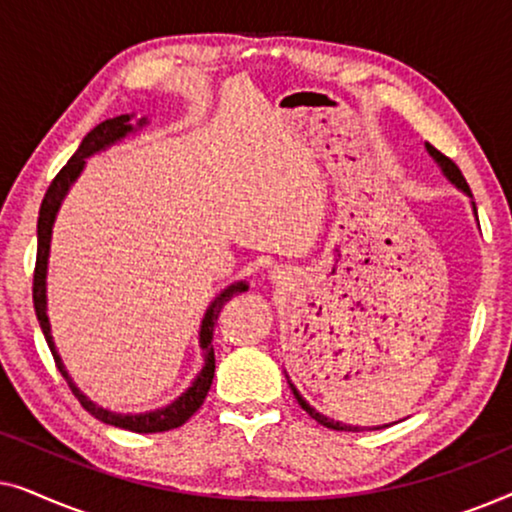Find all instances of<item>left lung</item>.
Returning <instances> with one entry per match:
<instances>
[{"label": "left lung", "instance_id": "8db88e82", "mask_svg": "<svg viewBox=\"0 0 512 512\" xmlns=\"http://www.w3.org/2000/svg\"><path fill=\"white\" fill-rule=\"evenodd\" d=\"M426 146V151H429V156L436 160V165L440 167V172L445 174V179L450 181V184H454L459 188L461 193L464 195H468V198H471V207H473V214H475V219H478V209H475V202H473V195H471V188H468V184H466V179H464V174L459 172V167L452 163L450 158L447 156H443V153H440L438 149H433V146L426 142L424 144ZM286 380H289V375H286ZM289 387H291V391H293V396H296V401L300 403V408H303L307 415H310L312 419H317V422L321 424V426H326V429H333V431H363L366 429V426H349V424H342V422H335V419H331V417H326L324 412H319L317 408H312L310 403L305 401L303 398V394H300V391L296 389V384H293L291 380H289ZM384 426H389V424H384ZM384 426H373V429H384Z\"/></svg>", "mask_w": 512, "mask_h": 512}]
</instances>
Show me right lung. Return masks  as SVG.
Returning a JSON list of instances; mask_svg holds the SVG:
<instances>
[{
    "label": "right lung",
    "instance_id": "right-lung-1",
    "mask_svg": "<svg viewBox=\"0 0 512 512\" xmlns=\"http://www.w3.org/2000/svg\"><path fill=\"white\" fill-rule=\"evenodd\" d=\"M149 125V116L137 118L135 114H121L116 118H107L100 125H95L93 130L83 137V142L72 158L67 160V165L58 172V177L53 179V184L48 186V191L44 195V202H41L39 209V221H37V268H34V286H32V300H34V312H37L39 326L44 331V338L51 347V354L55 359V366L65 377L69 389L74 391V396L79 398V403L86 408L90 415L100 422L109 424V426H118V429L125 431H135V433H160V431H170L177 429L184 422L191 419L195 410L200 408L202 401H205L209 387H212L214 380V321L219 317L221 307L228 303L235 293H244L249 289V284L240 279V282L230 284L223 289L219 296H216L212 303H209L205 317L200 321V331H198V345L202 349V368L200 373L193 377L191 387H186L181 394L170 401L163 408L156 410H146V412H116L104 408V405H97L95 401L83 394V391L76 387V382L72 380V375L67 373L65 363H62V356L55 347L53 340V331H51V321H48V293H46V279H48V258H51V237H53V226L55 219H58V212L62 207V200L67 198L69 188L74 186V181L81 177L83 167H86V160L95 153L107 151L109 146H114L118 142H123L128 135H135L137 130H142Z\"/></svg>",
    "mask_w": 512,
    "mask_h": 512
}]
</instances>
